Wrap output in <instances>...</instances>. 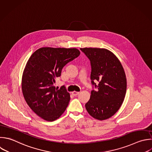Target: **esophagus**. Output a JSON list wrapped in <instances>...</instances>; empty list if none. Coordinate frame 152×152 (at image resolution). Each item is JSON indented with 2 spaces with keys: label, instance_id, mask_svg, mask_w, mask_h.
Instances as JSON below:
<instances>
[{
  "label": "esophagus",
  "instance_id": "obj_1",
  "mask_svg": "<svg viewBox=\"0 0 152 152\" xmlns=\"http://www.w3.org/2000/svg\"><path fill=\"white\" fill-rule=\"evenodd\" d=\"M79 93H80V92H78V91H74L72 92V94L74 96H77V95L79 94Z\"/></svg>",
  "mask_w": 152,
  "mask_h": 152
}]
</instances>
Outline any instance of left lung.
<instances>
[{"label": "left lung", "instance_id": "1", "mask_svg": "<svg viewBox=\"0 0 152 152\" xmlns=\"http://www.w3.org/2000/svg\"><path fill=\"white\" fill-rule=\"evenodd\" d=\"M80 50L90 60L91 68L93 90L86 108L96 119H108L119 110L125 98L126 79L124 68L116 56L107 49L86 48ZM97 81L98 85L95 83Z\"/></svg>", "mask_w": 152, "mask_h": 152}]
</instances>
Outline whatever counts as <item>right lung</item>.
<instances>
[{
	"label": "right lung",
	"instance_id": "obj_1",
	"mask_svg": "<svg viewBox=\"0 0 152 152\" xmlns=\"http://www.w3.org/2000/svg\"><path fill=\"white\" fill-rule=\"evenodd\" d=\"M80 54L75 48H42L28 59L22 79L24 99L33 111L42 119L53 121L61 116L70 100L65 86H54L63 67Z\"/></svg>",
	"mask_w": 152,
	"mask_h": 152
}]
</instances>
